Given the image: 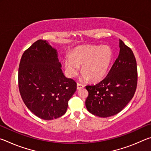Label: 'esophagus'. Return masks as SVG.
Returning a JSON list of instances; mask_svg holds the SVG:
<instances>
[{"mask_svg": "<svg viewBox=\"0 0 151 151\" xmlns=\"http://www.w3.org/2000/svg\"><path fill=\"white\" fill-rule=\"evenodd\" d=\"M84 86L83 84H81V83H77V89H81V88H83L84 87Z\"/></svg>", "mask_w": 151, "mask_h": 151, "instance_id": "1", "label": "esophagus"}]
</instances>
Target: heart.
Returning a JSON list of instances; mask_svg holds the SVG:
<instances>
[{
  "label": "heart",
  "mask_w": 151,
  "mask_h": 151,
  "mask_svg": "<svg viewBox=\"0 0 151 151\" xmlns=\"http://www.w3.org/2000/svg\"><path fill=\"white\" fill-rule=\"evenodd\" d=\"M112 58V50L107 46H82L65 58V71L68 76L75 77L82 65L84 78L99 81L106 74Z\"/></svg>",
  "instance_id": "b5f03b06"
}]
</instances>
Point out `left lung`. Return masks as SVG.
<instances>
[{"label": "left lung", "instance_id": "1", "mask_svg": "<svg viewBox=\"0 0 151 151\" xmlns=\"http://www.w3.org/2000/svg\"><path fill=\"white\" fill-rule=\"evenodd\" d=\"M120 52L108 75L99 83L86 86L88 92L85 104L99 117L119 113L131 101L137 86V66L132 50L120 40Z\"/></svg>", "mask_w": 151, "mask_h": 151}]
</instances>
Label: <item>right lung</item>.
<instances>
[{"mask_svg":"<svg viewBox=\"0 0 151 151\" xmlns=\"http://www.w3.org/2000/svg\"><path fill=\"white\" fill-rule=\"evenodd\" d=\"M57 50L38 40L24 51L19 68V88L25 105L40 119L52 120L65 113L76 83L66 78Z\"/></svg>","mask_w":151,"mask_h":151,"instance_id":"1","label":"right lung"}]
</instances>
